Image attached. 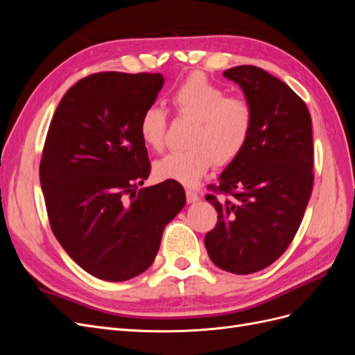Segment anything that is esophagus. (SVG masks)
I'll use <instances>...</instances> for the list:
<instances>
[{"mask_svg":"<svg viewBox=\"0 0 355 355\" xmlns=\"http://www.w3.org/2000/svg\"><path fill=\"white\" fill-rule=\"evenodd\" d=\"M200 200L198 194L196 191H191V189H187V201L191 204V202H197Z\"/></svg>","mask_w":355,"mask_h":355,"instance_id":"obj_1","label":"esophagus"}]
</instances>
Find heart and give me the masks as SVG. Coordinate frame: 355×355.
<instances>
[{"label":"heart","mask_w":355,"mask_h":355,"mask_svg":"<svg viewBox=\"0 0 355 355\" xmlns=\"http://www.w3.org/2000/svg\"><path fill=\"white\" fill-rule=\"evenodd\" d=\"M176 111L194 121L188 136V149L173 153L154 164L161 180L194 187L207 173L213 161L227 166L244 149L253 124L250 105L241 98H227L219 85L201 73L191 75L173 94ZM166 114L149 106L141 116L139 132L146 146L159 151L166 139Z\"/></svg>","instance_id":"heart-1"}]
</instances>
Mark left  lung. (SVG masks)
<instances>
[{
  "label": "left lung",
  "mask_w": 355,
  "mask_h": 355,
  "mask_svg": "<svg viewBox=\"0 0 355 355\" xmlns=\"http://www.w3.org/2000/svg\"><path fill=\"white\" fill-rule=\"evenodd\" d=\"M223 77L244 92L253 124L219 176L218 191L231 200L206 197L219 216L204 244L220 270L245 275L275 262L302 222L314 182L313 123L305 102L262 68L235 67Z\"/></svg>",
  "instance_id": "left-lung-1"
}]
</instances>
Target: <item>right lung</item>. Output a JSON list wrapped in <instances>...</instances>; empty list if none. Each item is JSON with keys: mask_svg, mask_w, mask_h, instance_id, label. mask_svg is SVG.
<instances>
[{"mask_svg": "<svg viewBox=\"0 0 355 355\" xmlns=\"http://www.w3.org/2000/svg\"><path fill=\"white\" fill-rule=\"evenodd\" d=\"M163 84L161 73H93L65 93L49 127L40 182L53 234L75 263L105 282L146 271L187 202L173 180L136 196L151 171L139 123Z\"/></svg>", "mask_w": 355, "mask_h": 355, "instance_id": "right-lung-1", "label": "right lung"}]
</instances>
